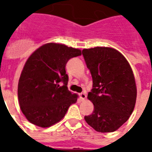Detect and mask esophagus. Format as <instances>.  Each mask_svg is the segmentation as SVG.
Instances as JSON below:
<instances>
[{
    "label": "esophagus",
    "instance_id": "esophagus-1",
    "mask_svg": "<svg viewBox=\"0 0 152 152\" xmlns=\"http://www.w3.org/2000/svg\"><path fill=\"white\" fill-rule=\"evenodd\" d=\"M86 97H87V96H86V94H84V93H81V94H80V98L81 100H84L86 99Z\"/></svg>",
    "mask_w": 152,
    "mask_h": 152
}]
</instances>
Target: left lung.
Wrapping results in <instances>:
<instances>
[{"label": "left lung", "mask_w": 152, "mask_h": 152, "mask_svg": "<svg viewBox=\"0 0 152 152\" xmlns=\"http://www.w3.org/2000/svg\"><path fill=\"white\" fill-rule=\"evenodd\" d=\"M82 54L93 79L88 99L94 107L84 119L99 132L116 131L135 108L137 89L133 72L123 55L113 48L84 49Z\"/></svg>", "instance_id": "1"}]
</instances>
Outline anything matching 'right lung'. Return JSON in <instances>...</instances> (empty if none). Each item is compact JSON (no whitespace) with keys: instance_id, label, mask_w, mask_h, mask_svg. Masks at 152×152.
Here are the masks:
<instances>
[{"instance_id":"add662e5","label":"right lung","mask_w":152,"mask_h":152,"mask_svg":"<svg viewBox=\"0 0 152 152\" xmlns=\"http://www.w3.org/2000/svg\"><path fill=\"white\" fill-rule=\"evenodd\" d=\"M80 55L78 49L49 42L28 58L17 92L20 110L29 123L49 127L62 119L70 106L77 102L78 96L68 89L65 65L70 58Z\"/></svg>"}]
</instances>
